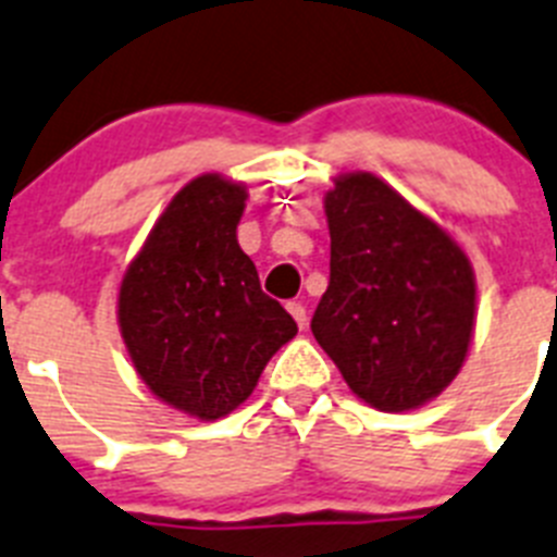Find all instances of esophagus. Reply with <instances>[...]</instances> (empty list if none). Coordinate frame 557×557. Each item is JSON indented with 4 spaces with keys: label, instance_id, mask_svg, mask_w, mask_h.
<instances>
[{
    "label": "esophagus",
    "instance_id": "obj_1",
    "mask_svg": "<svg viewBox=\"0 0 557 557\" xmlns=\"http://www.w3.org/2000/svg\"><path fill=\"white\" fill-rule=\"evenodd\" d=\"M288 313H292V317H294V322H297V325H299V331H306V325H308L306 306H302V302H288Z\"/></svg>",
    "mask_w": 557,
    "mask_h": 557
}]
</instances>
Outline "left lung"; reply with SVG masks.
Segmentation results:
<instances>
[{"label": "left lung", "mask_w": 557, "mask_h": 557, "mask_svg": "<svg viewBox=\"0 0 557 557\" xmlns=\"http://www.w3.org/2000/svg\"><path fill=\"white\" fill-rule=\"evenodd\" d=\"M333 185L331 283L311 331L352 395L381 412H409L466 364L476 322L473 265L384 178L352 171Z\"/></svg>", "instance_id": "8db88e82"}]
</instances>
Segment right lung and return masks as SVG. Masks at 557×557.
Instances as JSON below:
<instances>
[{
	"label": "right lung",
	"instance_id": "add662e5",
	"mask_svg": "<svg viewBox=\"0 0 557 557\" xmlns=\"http://www.w3.org/2000/svg\"><path fill=\"white\" fill-rule=\"evenodd\" d=\"M246 185L201 173L164 207L117 294L125 350L145 386L178 412L219 420L258 386L297 322L265 297L238 244Z\"/></svg>",
	"mask_w": 557,
	"mask_h": 557
}]
</instances>
